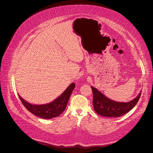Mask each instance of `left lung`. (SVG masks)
I'll return each mask as SVG.
<instances>
[{
    "label": "left lung",
    "mask_w": 153,
    "mask_h": 153,
    "mask_svg": "<svg viewBox=\"0 0 153 153\" xmlns=\"http://www.w3.org/2000/svg\"><path fill=\"white\" fill-rule=\"evenodd\" d=\"M93 93L94 109L98 115L107 117H119L130 111L136 105L140 98L141 92L132 100L120 102L112 100L97 88L91 86Z\"/></svg>",
    "instance_id": "8db88e82"
}]
</instances>
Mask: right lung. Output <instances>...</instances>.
<instances>
[{
  "label": "right lung",
  "mask_w": 153,
  "mask_h": 153,
  "mask_svg": "<svg viewBox=\"0 0 153 153\" xmlns=\"http://www.w3.org/2000/svg\"><path fill=\"white\" fill-rule=\"evenodd\" d=\"M75 87V83H71L57 98H56L53 102L45 104H32L25 100L19 94H18V96L25 107L31 113L40 117V118L51 119L59 116L65 111L70 95Z\"/></svg>",
  "instance_id": "add662e5"
}]
</instances>
